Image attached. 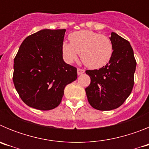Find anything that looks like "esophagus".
Instances as JSON below:
<instances>
[{
    "label": "esophagus",
    "instance_id": "esophagus-1",
    "mask_svg": "<svg viewBox=\"0 0 149 149\" xmlns=\"http://www.w3.org/2000/svg\"><path fill=\"white\" fill-rule=\"evenodd\" d=\"M84 72H85V71H84V69H82V68H77V74H78V75H81L82 74H84Z\"/></svg>",
    "mask_w": 149,
    "mask_h": 149
}]
</instances>
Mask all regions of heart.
<instances>
[{"instance_id":"obj_1","label":"heart","mask_w":149,"mask_h":149,"mask_svg":"<svg viewBox=\"0 0 149 149\" xmlns=\"http://www.w3.org/2000/svg\"><path fill=\"white\" fill-rule=\"evenodd\" d=\"M70 43L63 42L62 52L68 63H74L80 54L87 67L97 69L104 66L113 54V44L108 36L91 30H80L68 36Z\"/></svg>"}]
</instances>
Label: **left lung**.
<instances>
[{"label": "left lung", "mask_w": 149, "mask_h": 149, "mask_svg": "<svg viewBox=\"0 0 149 149\" xmlns=\"http://www.w3.org/2000/svg\"><path fill=\"white\" fill-rule=\"evenodd\" d=\"M113 54L109 63L99 69L86 70L90 77L85 89L89 104L98 110L118 108L132 91L136 62L128 41L112 32Z\"/></svg>", "instance_id": "1"}]
</instances>
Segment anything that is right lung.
I'll return each mask as SVG.
<instances>
[{
	"instance_id": "1",
	"label": "right lung",
	"mask_w": 149,
	"mask_h": 149,
	"mask_svg": "<svg viewBox=\"0 0 149 149\" xmlns=\"http://www.w3.org/2000/svg\"><path fill=\"white\" fill-rule=\"evenodd\" d=\"M65 29H44L23 41L14 59L13 83L22 101L40 110L60 104L64 89L77 79V68L64 62Z\"/></svg>"
}]
</instances>
